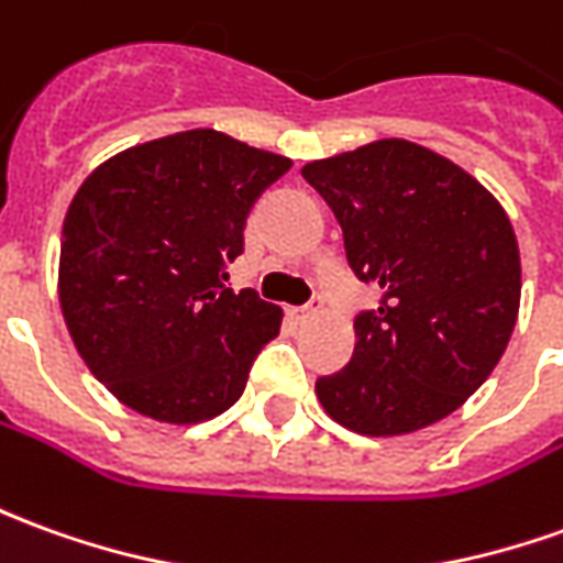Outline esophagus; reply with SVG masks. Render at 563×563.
<instances>
[{
	"label": "esophagus",
	"instance_id": "34e87169",
	"mask_svg": "<svg viewBox=\"0 0 563 563\" xmlns=\"http://www.w3.org/2000/svg\"><path fill=\"white\" fill-rule=\"evenodd\" d=\"M320 308H322V301H320V298H313L310 305H301V308H289V317H292V320H310V317H317V313H320Z\"/></svg>",
	"mask_w": 563,
	"mask_h": 563
}]
</instances>
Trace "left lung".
Segmentation results:
<instances>
[{
	"label": "left lung",
	"instance_id": "obj_1",
	"mask_svg": "<svg viewBox=\"0 0 563 563\" xmlns=\"http://www.w3.org/2000/svg\"><path fill=\"white\" fill-rule=\"evenodd\" d=\"M301 176L332 207L350 268L380 289L353 322L350 363L317 380L325 415L402 435L466 402L512 338L521 258L512 222L478 179L408 140H377Z\"/></svg>",
	"mask_w": 563,
	"mask_h": 563
}]
</instances>
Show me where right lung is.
Masks as SVG:
<instances>
[{
    "mask_svg": "<svg viewBox=\"0 0 563 563\" xmlns=\"http://www.w3.org/2000/svg\"><path fill=\"white\" fill-rule=\"evenodd\" d=\"M292 161L198 128L103 161L69 203L60 310L106 390L161 423H200L241 399L283 310L225 289L255 198Z\"/></svg>",
    "mask_w": 563,
    "mask_h": 563,
    "instance_id": "add662e5",
    "label": "right lung"
}]
</instances>
